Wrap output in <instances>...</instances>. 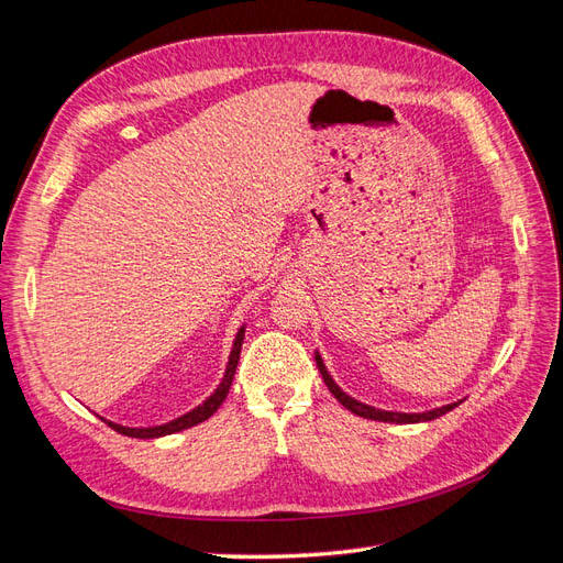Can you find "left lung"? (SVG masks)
I'll use <instances>...</instances> for the list:
<instances>
[{"label":"left lung","mask_w":563,"mask_h":563,"mask_svg":"<svg viewBox=\"0 0 563 563\" xmlns=\"http://www.w3.org/2000/svg\"><path fill=\"white\" fill-rule=\"evenodd\" d=\"M314 362H317V368L321 373L323 383H327L331 395L343 404L347 411H352L354 416H362V418H368V420H380V422H399V424H411V422H428V420H434L439 416H444L449 411H453V408L460 404V401H453V404H446V406H439V408H430V411H422V413H399V411H383V408H376V406H368L364 401H356L354 397H350L347 391H343L338 387V383L331 378V373L327 371V366H323V360L321 354L314 352Z\"/></svg>","instance_id":"1"}]
</instances>
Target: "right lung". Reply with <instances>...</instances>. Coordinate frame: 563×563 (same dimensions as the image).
I'll return each mask as SVG.
<instances>
[{
	"instance_id": "1",
	"label": "right lung",
	"mask_w": 563,
	"mask_h": 563,
	"mask_svg": "<svg viewBox=\"0 0 563 563\" xmlns=\"http://www.w3.org/2000/svg\"><path fill=\"white\" fill-rule=\"evenodd\" d=\"M244 331L246 327H242L240 331H236L234 335V345H232V352H230V360H228V368H225V376L223 380H220V385L213 389V395L195 406L192 411H187L174 420H168L164 424H152V428H126V424H119V422H112V420H106L100 418L106 424H110V428L119 434H126V437H133V439H157V437H166V434H176L180 430H187V428H195V424L209 420L216 411L218 406L225 401L228 391H230V385H232V378H234V371H236V364H240V354H242V343H244Z\"/></svg>"
}]
</instances>
